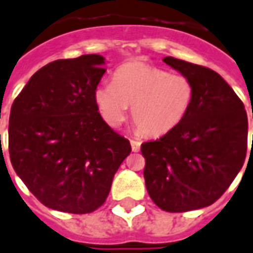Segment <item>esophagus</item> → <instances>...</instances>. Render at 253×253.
Listing matches in <instances>:
<instances>
[{"label":"esophagus","mask_w":253,"mask_h":253,"mask_svg":"<svg viewBox=\"0 0 253 253\" xmlns=\"http://www.w3.org/2000/svg\"><path fill=\"white\" fill-rule=\"evenodd\" d=\"M130 143H131V150L134 151V153L141 150V142L139 141H136V139H131V141H130Z\"/></svg>","instance_id":"esophagus-1"}]
</instances>
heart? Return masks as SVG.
<instances>
[{"label": "heart", "instance_id": "b5f03b06", "mask_svg": "<svg viewBox=\"0 0 253 253\" xmlns=\"http://www.w3.org/2000/svg\"><path fill=\"white\" fill-rule=\"evenodd\" d=\"M194 84L182 74L145 63L122 65L114 83L99 84L95 103L104 121L119 127L132 106V119L145 135L161 136L184 121L194 100Z\"/></svg>", "mask_w": 253, "mask_h": 253}]
</instances>
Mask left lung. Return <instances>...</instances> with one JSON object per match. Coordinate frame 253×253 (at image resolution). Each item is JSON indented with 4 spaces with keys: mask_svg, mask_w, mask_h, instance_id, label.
<instances>
[{
    "mask_svg": "<svg viewBox=\"0 0 253 253\" xmlns=\"http://www.w3.org/2000/svg\"><path fill=\"white\" fill-rule=\"evenodd\" d=\"M164 61L188 76L196 93L178 126L157 141L142 143L143 177L157 207L188 212L216 203L241 170L248 118L240 98L217 72L170 56Z\"/></svg>",
    "mask_w": 253,
    "mask_h": 253,
    "instance_id": "obj_1",
    "label": "left lung"
}]
</instances>
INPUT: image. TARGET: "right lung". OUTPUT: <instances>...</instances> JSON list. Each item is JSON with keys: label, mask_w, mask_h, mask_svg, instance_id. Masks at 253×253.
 <instances>
[{"label": "right lung", "mask_w": 253, "mask_h": 253, "mask_svg": "<svg viewBox=\"0 0 253 253\" xmlns=\"http://www.w3.org/2000/svg\"><path fill=\"white\" fill-rule=\"evenodd\" d=\"M104 57L56 60L32 76L9 118V155L17 175L50 209L84 214L102 207L131 153L128 139L98 112L95 89Z\"/></svg>", "instance_id": "obj_1"}]
</instances>
